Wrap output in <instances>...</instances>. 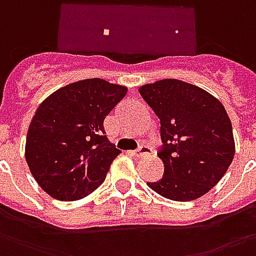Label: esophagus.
I'll return each mask as SVG.
<instances>
[{
    "mask_svg": "<svg viewBox=\"0 0 256 256\" xmlns=\"http://www.w3.org/2000/svg\"><path fill=\"white\" fill-rule=\"evenodd\" d=\"M134 152V156H150L151 154V148L148 146H146V144H143V146H140L138 150L132 151Z\"/></svg>",
    "mask_w": 256,
    "mask_h": 256,
    "instance_id": "esophagus-1",
    "label": "esophagus"
}]
</instances>
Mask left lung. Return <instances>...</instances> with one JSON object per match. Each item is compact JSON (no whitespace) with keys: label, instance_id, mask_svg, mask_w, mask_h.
<instances>
[{"label":"left lung","instance_id":"1","mask_svg":"<svg viewBox=\"0 0 256 256\" xmlns=\"http://www.w3.org/2000/svg\"><path fill=\"white\" fill-rule=\"evenodd\" d=\"M139 92L161 121L158 156L165 166L162 178L147 186L177 202L203 196L234 156L232 122L224 105L200 87L176 79L142 86Z\"/></svg>","mask_w":256,"mask_h":256}]
</instances>
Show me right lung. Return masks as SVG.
<instances>
[{
  "label": "right lung",
  "mask_w": 256,
  "mask_h": 256,
  "mask_svg": "<svg viewBox=\"0 0 256 256\" xmlns=\"http://www.w3.org/2000/svg\"><path fill=\"white\" fill-rule=\"evenodd\" d=\"M126 87L104 79L70 83L39 105L26 140V161L39 187L58 200H78L105 182L121 151L105 121Z\"/></svg>",
  "instance_id": "add662e5"
}]
</instances>
